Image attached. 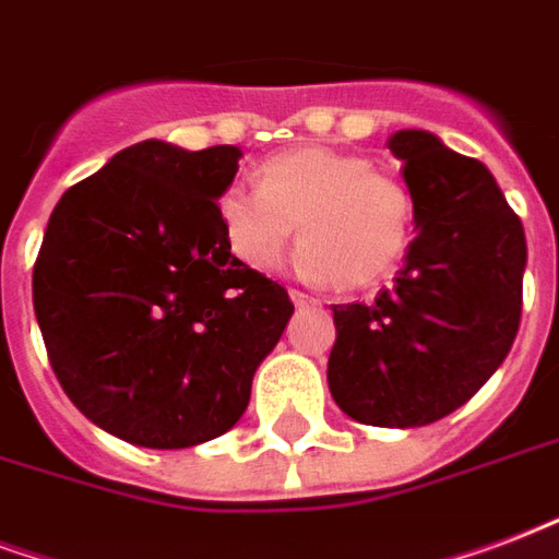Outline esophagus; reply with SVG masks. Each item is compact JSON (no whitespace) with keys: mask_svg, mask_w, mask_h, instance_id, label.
<instances>
[{"mask_svg":"<svg viewBox=\"0 0 559 559\" xmlns=\"http://www.w3.org/2000/svg\"><path fill=\"white\" fill-rule=\"evenodd\" d=\"M288 295H292L295 306H321V300H318V297L309 295V292H300V288H292Z\"/></svg>","mask_w":559,"mask_h":559,"instance_id":"1","label":"esophagus"}]
</instances>
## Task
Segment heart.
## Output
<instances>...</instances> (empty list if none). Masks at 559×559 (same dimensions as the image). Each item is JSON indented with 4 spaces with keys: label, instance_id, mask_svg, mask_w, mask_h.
Segmentation results:
<instances>
[{
    "label": "heart",
    "instance_id": "obj_1",
    "mask_svg": "<svg viewBox=\"0 0 559 559\" xmlns=\"http://www.w3.org/2000/svg\"><path fill=\"white\" fill-rule=\"evenodd\" d=\"M229 253L267 271L297 233V267L342 288H368L394 271L413 238V197L368 158L300 146L264 158L255 185L233 182L217 197Z\"/></svg>",
    "mask_w": 559,
    "mask_h": 559
}]
</instances>
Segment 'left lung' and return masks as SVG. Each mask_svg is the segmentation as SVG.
<instances>
[{
  "label": "left lung",
  "mask_w": 559,
  "mask_h": 559,
  "mask_svg": "<svg viewBox=\"0 0 559 559\" xmlns=\"http://www.w3.org/2000/svg\"><path fill=\"white\" fill-rule=\"evenodd\" d=\"M404 162L418 235L392 288L333 306L326 380L335 404L371 427H424L495 374L522 321V221L495 176L421 129L389 138Z\"/></svg>",
  "instance_id": "obj_1"
}]
</instances>
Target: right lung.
Segmentation results:
<instances>
[{
    "instance_id": "add662e5",
    "label": "right lung",
    "mask_w": 559,
    "mask_h": 559,
    "mask_svg": "<svg viewBox=\"0 0 559 559\" xmlns=\"http://www.w3.org/2000/svg\"><path fill=\"white\" fill-rule=\"evenodd\" d=\"M241 150L126 146L52 209L32 274L49 365L117 439L179 451L226 433L295 304L229 253L217 197Z\"/></svg>"
}]
</instances>
